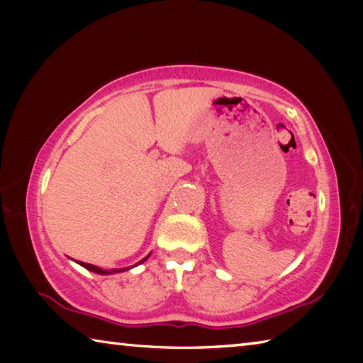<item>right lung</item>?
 I'll return each instance as SVG.
<instances>
[{"label":"right lung","instance_id":"1","mask_svg":"<svg viewBox=\"0 0 363 363\" xmlns=\"http://www.w3.org/2000/svg\"><path fill=\"white\" fill-rule=\"evenodd\" d=\"M149 256H150V255H149ZM149 256H147V257H149ZM147 257H144V259L140 261V262H144V261L147 259ZM140 262H138V264H140ZM78 264H79V266H83L84 269L91 270V272H94V274H101V275L116 274V272H123V270H128V269H130V267H128V269H112V270H106V269H101V267H97V266H93V264H88V262H79V261H78ZM138 264H136V266H138Z\"/></svg>","mask_w":363,"mask_h":363}]
</instances>
